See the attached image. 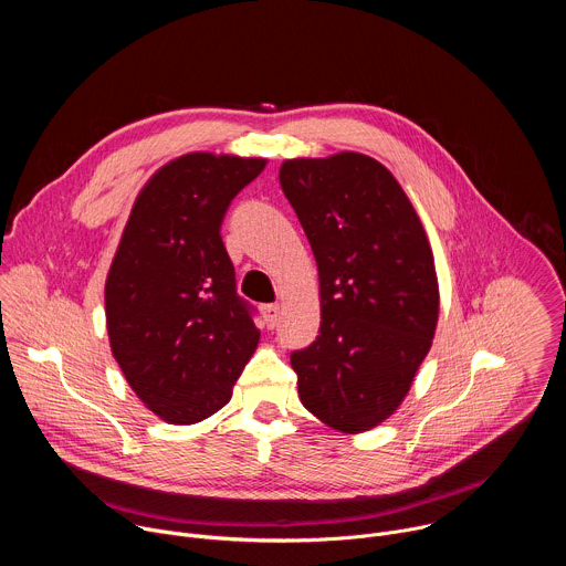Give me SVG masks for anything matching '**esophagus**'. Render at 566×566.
Returning <instances> with one entry per match:
<instances>
[{
    "label": "esophagus",
    "instance_id": "obj_1",
    "mask_svg": "<svg viewBox=\"0 0 566 566\" xmlns=\"http://www.w3.org/2000/svg\"><path fill=\"white\" fill-rule=\"evenodd\" d=\"M262 313H264L266 325H269L271 329L277 327V322H280V304H264V306H262Z\"/></svg>",
    "mask_w": 566,
    "mask_h": 566
}]
</instances>
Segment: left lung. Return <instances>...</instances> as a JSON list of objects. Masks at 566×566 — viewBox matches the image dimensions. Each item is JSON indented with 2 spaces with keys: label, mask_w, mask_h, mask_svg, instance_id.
<instances>
[{
  "label": "left lung",
  "mask_w": 566,
  "mask_h": 566,
  "mask_svg": "<svg viewBox=\"0 0 566 566\" xmlns=\"http://www.w3.org/2000/svg\"><path fill=\"white\" fill-rule=\"evenodd\" d=\"M280 186L319 275V336L291 354L302 406L334 430L376 428L408 396L439 319L421 219L376 158H291Z\"/></svg>",
  "instance_id": "obj_1"
}]
</instances>
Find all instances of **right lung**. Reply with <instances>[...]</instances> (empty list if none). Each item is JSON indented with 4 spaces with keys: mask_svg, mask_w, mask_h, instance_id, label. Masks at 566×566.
I'll use <instances>...</instances> for the list:
<instances>
[{
    "mask_svg": "<svg viewBox=\"0 0 566 566\" xmlns=\"http://www.w3.org/2000/svg\"><path fill=\"white\" fill-rule=\"evenodd\" d=\"M264 168L266 158L184 154L145 184L129 212L105 282L107 334L129 387L168 423L221 410L258 349L221 221Z\"/></svg>",
    "mask_w": 566,
    "mask_h": 566,
    "instance_id": "1",
    "label": "right lung"
}]
</instances>
